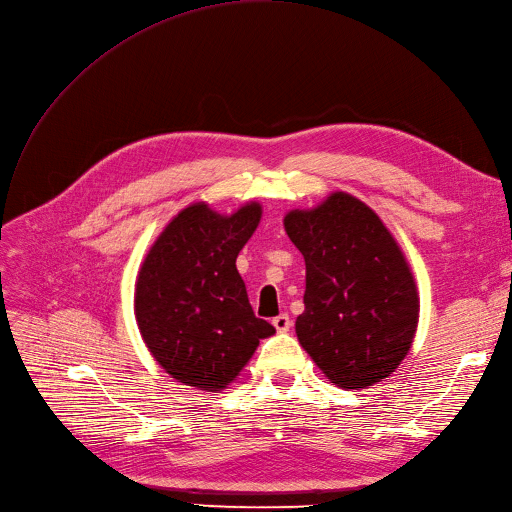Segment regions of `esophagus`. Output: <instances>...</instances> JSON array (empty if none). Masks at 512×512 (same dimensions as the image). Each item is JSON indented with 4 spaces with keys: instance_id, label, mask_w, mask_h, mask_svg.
<instances>
[{
    "instance_id": "1",
    "label": "esophagus",
    "mask_w": 512,
    "mask_h": 512,
    "mask_svg": "<svg viewBox=\"0 0 512 512\" xmlns=\"http://www.w3.org/2000/svg\"><path fill=\"white\" fill-rule=\"evenodd\" d=\"M273 325H275V330H277V332H290L292 319H290V315L281 313V315H277V317L273 319Z\"/></svg>"
}]
</instances>
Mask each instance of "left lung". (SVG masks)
Returning a JSON list of instances; mask_svg holds the SVG:
<instances>
[{"label": "left lung", "mask_w": 512, "mask_h": 512, "mask_svg": "<svg viewBox=\"0 0 512 512\" xmlns=\"http://www.w3.org/2000/svg\"><path fill=\"white\" fill-rule=\"evenodd\" d=\"M285 233L306 264L302 349L340 388H365L391 376L418 327L416 281L378 214L349 193L313 210H292Z\"/></svg>", "instance_id": "8db88e82"}]
</instances>
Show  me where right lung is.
<instances>
[{
    "mask_svg": "<svg viewBox=\"0 0 512 512\" xmlns=\"http://www.w3.org/2000/svg\"><path fill=\"white\" fill-rule=\"evenodd\" d=\"M262 216L245 203L231 216L193 203L170 224L142 262L134 313L155 361L199 391H222L275 327L258 319L235 267Z\"/></svg>",
    "mask_w": 512,
    "mask_h": 512,
    "instance_id": "1",
    "label": "right lung"
}]
</instances>
